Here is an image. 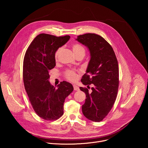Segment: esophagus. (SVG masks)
Here are the masks:
<instances>
[{
  "label": "esophagus",
  "instance_id": "obj_1",
  "mask_svg": "<svg viewBox=\"0 0 148 148\" xmlns=\"http://www.w3.org/2000/svg\"><path fill=\"white\" fill-rule=\"evenodd\" d=\"M73 87H74V90H75V91H79V87H78V86H75V85H74V86H73Z\"/></svg>",
  "mask_w": 148,
  "mask_h": 148
}]
</instances>
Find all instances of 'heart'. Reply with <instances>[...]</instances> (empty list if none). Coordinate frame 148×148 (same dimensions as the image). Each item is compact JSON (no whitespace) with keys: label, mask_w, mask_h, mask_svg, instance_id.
Masks as SVG:
<instances>
[{"label":"heart","mask_w":148,"mask_h":148,"mask_svg":"<svg viewBox=\"0 0 148 148\" xmlns=\"http://www.w3.org/2000/svg\"><path fill=\"white\" fill-rule=\"evenodd\" d=\"M72 48L75 56H77L79 55H81L84 56H85L86 49L82 45L79 44H74L73 45ZM61 50H62V48L60 47L54 53V58L56 60L58 59V56L60 52L61 51ZM64 75L67 79L71 81H75L78 78V75L77 74V72L74 70H70V69L67 70L64 73Z\"/></svg>","instance_id":"heart-1"}]
</instances>
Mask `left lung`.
<instances>
[{
    "label": "left lung",
    "mask_w": 148,
    "mask_h": 148,
    "mask_svg": "<svg viewBox=\"0 0 148 148\" xmlns=\"http://www.w3.org/2000/svg\"><path fill=\"white\" fill-rule=\"evenodd\" d=\"M76 40L88 48L91 56L86 73L81 81L87 87L94 84L91 93L87 88L79 87L87 98L82 111L87 119L100 122L108 114L116 98L119 86L117 58L111 46L99 35L87 33L78 36Z\"/></svg>",
    "instance_id": "left-lung-1"
}]
</instances>
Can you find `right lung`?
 Listing matches in <instances>:
<instances>
[{"label":"right lung","mask_w":148,"mask_h":148,"mask_svg":"<svg viewBox=\"0 0 148 148\" xmlns=\"http://www.w3.org/2000/svg\"><path fill=\"white\" fill-rule=\"evenodd\" d=\"M70 38L68 35L57 37L40 34L32 41L25 55V88L34 111L45 120L55 121L63 115L65 99L74 90L72 84L67 81L61 82L56 89L49 81V71L56 66L54 53Z\"/></svg>","instance_id":"add662e5"}]
</instances>
